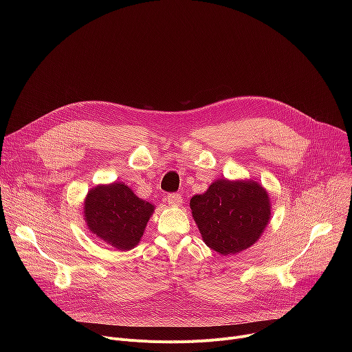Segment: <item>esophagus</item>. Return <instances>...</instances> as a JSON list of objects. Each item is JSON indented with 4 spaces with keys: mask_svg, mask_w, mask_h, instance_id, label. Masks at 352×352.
Instances as JSON below:
<instances>
[{
    "mask_svg": "<svg viewBox=\"0 0 352 352\" xmlns=\"http://www.w3.org/2000/svg\"><path fill=\"white\" fill-rule=\"evenodd\" d=\"M167 202L170 206H181L182 197L178 193H170V195H167Z\"/></svg>",
    "mask_w": 352,
    "mask_h": 352,
    "instance_id": "obj_1",
    "label": "esophagus"
}]
</instances>
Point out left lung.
<instances>
[{"label":"left lung","mask_w":352,"mask_h":352,"mask_svg":"<svg viewBox=\"0 0 352 352\" xmlns=\"http://www.w3.org/2000/svg\"><path fill=\"white\" fill-rule=\"evenodd\" d=\"M189 206L204 242L223 256L252 246L272 217L269 192L254 179L219 178Z\"/></svg>","instance_id":"obj_1"}]
</instances>
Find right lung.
<instances>
[{"mask_svg": "<svg viewBox=\"0 0 352 352\" xmlns=\"http://www.w3.org/2000/svg\"><path fill=\"white\" fill-rule=\"evenodd\" d=\"M155 208L124 182L98 184L85 196L83 217L97 238L118 250H129L140 242Z\"/></svg>", "mask_w": 352, "mask_h": 352, "instance_id": "obj_1", "label": "right lung"}]
</instances>
